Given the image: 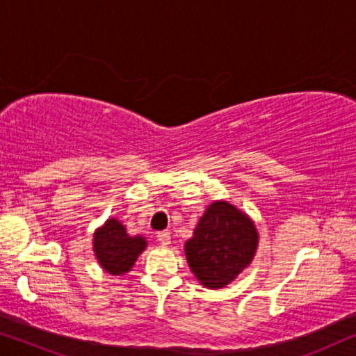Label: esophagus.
Masks as SVG:
<instances>
[{"instance_id": "obj_1", "label": "esophagus", "mask_w": 356, "mask_h": 356, "mask_svg": "<svg viewBox=\"0 0 356 356\" xmlns=\"http://www.w3.org/2000/svg\"><path fill=\"white\" fill-rule=\"evenodd\" d=\"M156 238H158L159 243L164 245L170 243V233H168V231H159V233L156 234Z\"/></svg>"}]
</instances>
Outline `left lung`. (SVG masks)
Here are the masks:
<instances>
[{
    "label": "left lung",
    "instance_id": "obj_1",
    "mask_svg": "<svg viewBox=\"0 0 356 356\" xmlns=\"http://www.w3.org/2000/svg\"><path fill=\"white\" fill-rule=\"evenodd\" d=\"M257 249L254 222L227 202L207 208L186 243L187 262L208 288H222L234 280L252 260Z\"/></svg>",
    "mask_w": 356,
    "mask_h": 356
}]
</instances>
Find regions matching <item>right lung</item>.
Returning a JSON list of instances; mask_svg holds the SVG:
<instances>
[{"label":"right lung","mask_w":356,"mask_h":356,"mask_svg":"<svg viewBox=\"0 0 356 356\" xmlns=\"http://www.w3.org/2000/svg\"><path fill=\"white\" fill-rule=\"evenodd\" d=\"M145 248V238H130L122 222L117 220H108L94 236V252L99 264L112 275L129 272Z\"/></svg>","instance_id":"add662e5"}]
</instances>
